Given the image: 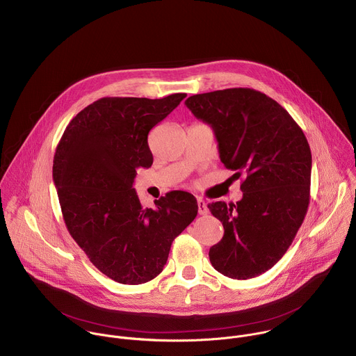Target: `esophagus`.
I'll use <instances>...</instances> for the list:
<instances>
[{
    "mask_svg": "<svg viewBox=\"0 0 356 356\" xmlns=\"http://www.w3.org/2000/svg\"><path fill=\"white\" fill-rule=\"evenodd\" d=\"M197 209H199V214L200 216H206L209 213V209H207V203L204 202V199L202 197H197Z\"/></svg>",
    "mask_w": 356,
    "mask_h": 356,
    "instance_id": "esophagus-1",
    "label": "esophagus"
}]
</instances>
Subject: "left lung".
<instances>
[{"label":"left lung","mask_w":356,"mask_h":356,"mask_svg":"<svg viewBox=\"0 0 356 356\" xmlns=\"http://www.w3.org/2000/svg\"><path fill=\"white\" fill-rule=\"evenodd\" d=\"M188 109L210 124L220 159L245 174L236 204L210 203L224 236L210 248L211 265L243 280L270 269L297 235L309 204L312 156L300 125L276 101L251 88L192 95Z\"/></svg>","instance_id":"obj_1"}]
</instances>
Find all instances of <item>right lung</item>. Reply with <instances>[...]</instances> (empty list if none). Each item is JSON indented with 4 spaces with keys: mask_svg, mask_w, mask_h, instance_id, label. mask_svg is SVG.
Instances as JSON below:
<instances>
[{
    "mask_svg": "<svg viewBox=\"0 0 356 356\" xmlns=\"http://www.w3.org/2000/svg\"><path fill=\"white\" fill-rule=\"evenodd\" d=\"M186 97L102 98L66 127L52 175L69 234L90 261L122 284L154 279L172 240L197 216L193 195L172 191L143 209L134 189L136 168L153 156L149 131Z\"/></svg>",
    "mask_w": 356,
    "mask_h": 356,
    "instance_id": "add662e5",
    "label": "right lung"
}]
</instances>
